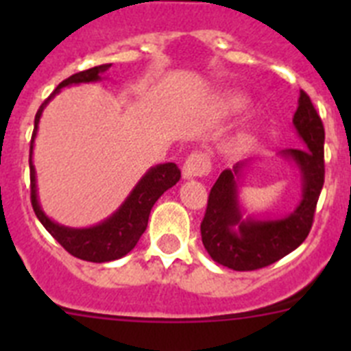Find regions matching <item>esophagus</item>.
Segmentation results:
<instances>
[{"label": "esophagus", "instance_id": "obj_1", "mask_svg": "<svg viewBox=\"0 0 351 351\" xmlns=\"http://www.w3.org/2000/svg\"><path fill=\"white\" fill-rule=\"evenodd\" d=\"M213 169V161L207 153L202 151H197V153H191L190 156L186 158L184 167H182V176L184 179H193V178H204Z\"/></svg>", "mask_w": 351, "mask_h": 351}]
</instances>
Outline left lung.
<instances>
[{"instance_id": "1", "label": "left lung", "mask_w": 351, "mask_h": 351, "mask_svg": "<svg viewBox=\"0 0 351 351\" xmlns=\"http://www.w3.org/2000/svg\"><path fill=\"white\" fill-rule=\"evenodd\" d=\"M293 126L306 149H288L285 156L295 161L302 179V198L293 213L280 219L243 218L237 186L243 163L219 173L210 188L200 234L214 262L234 271H256L287 256L306 241L324 188L325 130L311 98L300 91Z\"/></svg>"}]
</instances>
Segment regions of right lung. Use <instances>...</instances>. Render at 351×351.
Wrapping results in <instances>:
<instances>
[{"mask_svg":"<svg viewBox=\"0 0 351 351\" xmlns=\"http://www.w3.org/2000/svg\"><path fill=\"white\" fill-rule=\"evenodd\" d=\"M108 68H110V64H100V66L73 73V75L64 79L52 91V95L40 105L38 112H36L35 130H33L29 147L31 206H33L36 218L45 226V230L70 255L77 256L80 260H86V262L95 263L110 262V260H117L121 256H125L126 253H130L135 247V244L138 243V239L144 234L145 228H147L149 214H151L154 202L181 179V170L178 169L176 163H163V165H156L153 169H149L144 178L133 188L132 193L128 195V198L123 202V206L110 218H107L105 221L98 223L95 226H89V228H70V226L60 225V223L52 221L49 216H45V213H43L38 202L36 173L35 165H33V142H35L36 130H38V123L40 117H42L43 108L54 98L56 93H60V89L71 86V84L96 82V80L101 79V73H105Z\"/></svg>","mask_w":351,"mask_h":351,"instance_id":"obj_1","label":"right lung"}]
</instances>
